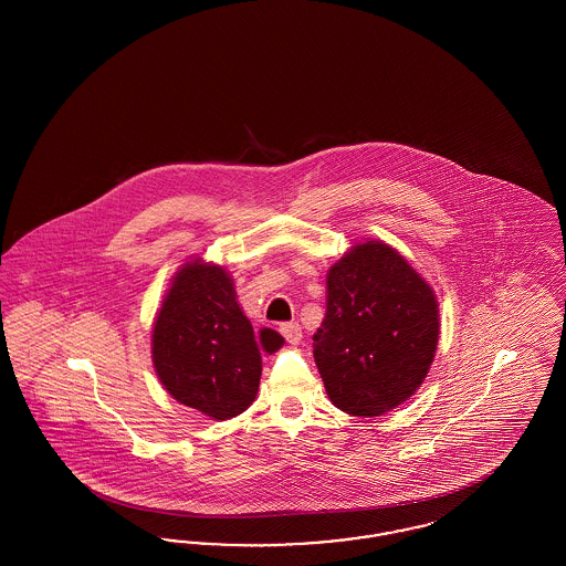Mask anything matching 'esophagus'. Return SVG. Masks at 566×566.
Listing matches in <instances>:
<instances>
[{"instance_id": "esophagus-1", "label": "esophagus", "mask_w": 566, "mask_h": 566, "mask_svg": "<svg viewBox=\"0 0 566 566\" xmlns=\"http://www.w3.org/2000/svg\"><path fill=\"white\" fill-rule=\"evenodd\" d=\"M280 333L284 335V339L289 342V344H293V346H296L298 342H301V326H298V323H286L282 324L280 326Z\"/></svg>"}]
</instances>
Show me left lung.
I'll use <instances>...</instances> for the list:
<instances>
[{
    "instance_id": "obj_1",
    "label": "left lung",
    "mask_w": 566,
    "mask_h": 566,
    "mask_svg": "<svg viewBox=\"0 0 566 566\" xmlns=\"http://www.w3.org/2000/svg\"><path fill=\"white\" fill-rule=\"evenodd\" d=\"M437 339L431 286L388 243H356L326 273L314 358L342 411L371 418L407 401L431 369Z\"/></svg>"
}]
</instances>
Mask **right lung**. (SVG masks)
Listing matches in <instances>:
<instances>
[{
  "mask_svg": "<svg viewBox=\"0 0 566 566\" xmlns=\"http://www.w3.org/2000/svg\"><path fill=\"white\" fill-rule=\"evenodd\" d=\"M271 328L254 333L229 273L190 261L176 273L153 328V363L165 390L214 420L245 411L259 390L261 350L282 348Z\"/></svg>",
  "mask_w": 566,
  "mask_h": 566,
  "instance_id": "add662e5",
  "label": "right lung"
}]
</instances>
